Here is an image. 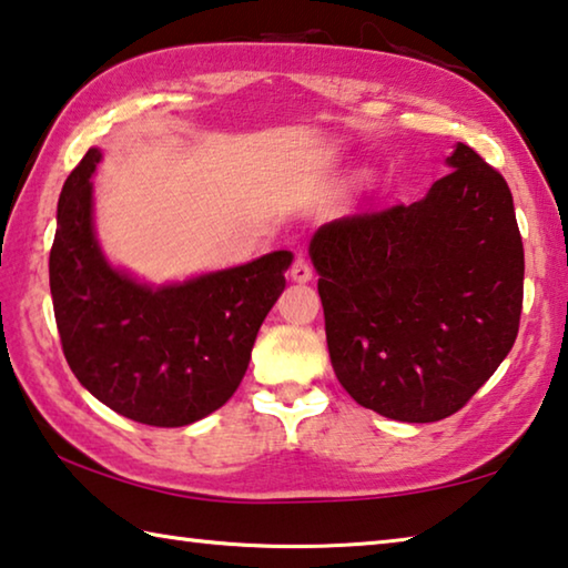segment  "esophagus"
I'll use <instances>...</instances> for the list:
<instances>
[{
	"instance_id": "esophagus-1",
	"label": "esophagus",
	"mask_w": 568,
	"mask_h": 568,
	"mask_svg": "<svg viewBox=\"0 0 568 568\" xmlns=\"http://www.w3.org/2000/svg\"><path fill=\"white\" fill-rule=\"evenodd\" d=\"M291 281H295V283L313 281V267L307 265L305 257H295V263L291 265Z\"/></svg>"
}]
</instances>
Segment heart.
<instances>
[{"instance_id":"obj_1","label":"heart","mask_w":568,"mask_h":568,"mask_svg":"<svg viewBox=\"0 0 568 568\" xmlns=\"http://www.w3.org/2000/svg\"><path fill=\"white\" fill-rule=\"evenodd\" d=\"M355 185H358L361 190L371 187V175H368V172H363V175H358V182H355Z\"/></svg>"}]
</instances>
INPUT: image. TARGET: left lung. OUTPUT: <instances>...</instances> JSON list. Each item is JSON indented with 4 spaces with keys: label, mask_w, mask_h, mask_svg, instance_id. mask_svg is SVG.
<instances>
[{
    "label": "left lung",
    "mask_w": 568,
    "mask_h": 568,
    "mask_svg": "<svg viewBox=\"0 0 568 568\" xmlns=\"http://www.w3.org/2000/svg\"><path fill=\"white\" fill-rule=\"evenodd\" d=\"M426 197L315 230L325 338L355 403L406 423L464 408L511 351L524 243L506 180L458 142Z\"/></svg>",
    "instance_id": "1"
}]
</instances>
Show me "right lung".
<instances>
[{
  "mask_svg": "<svg viewBox=\"0 0 568 568\" xmlns=\"http://www.w3.org/2000/svg\"><path fill=\"white\" fill-rule=\"evenodd\" d=\"M90 148L57 203L50 291L77 381L120 416L178 428L225 406L257 331L285 287L291 250L253 263L150 285L112 265L94 233Z\"/></svg>",
  "mask_w": 568,
  "mask_h": 568,
  "instance_id": "right-lung-1",
  "label": "right lung"
}]
</instances>
